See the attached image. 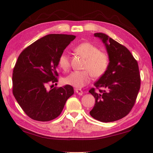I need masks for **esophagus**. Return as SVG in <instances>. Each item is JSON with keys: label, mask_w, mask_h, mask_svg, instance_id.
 <instances>
[{"label": "esophagus", "mask_w": 153, "mask_h": 153, "mask_svg": "<svg viewBox=\"0 0 153 153\" xmlns=\"http://www.w3.org/2000/svg\"><path fill=\"white\" fill-rule=\"evenodd\" d=\"M76 92L77 93V94H79V95H80V96H82L83 94H84V92H83V91H82V90L77 89V88L76 89Z\"/></svg>", "instance_id": "esophagus-1"}]
</instances>
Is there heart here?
<instances>
[{
    "mask_svg": "<svg viewBox=\"0 0 153 153\" xmlns=\"http://www.w3.org/2000/svg\"><path fill=\"white\" fill-rule=\"evenodd\" d=\"M74 51L85 58L83 65V71H75L65 77L63 79L65 84L77 88L84 87L88 84L91 76L94 78L101 77L107 71L109 58L107 53L100 51L99 48L90 42H83L76 46ZM60 68L67 71L69 69V56L66 53H62L58 59Z\"/></svg>",
    "mask_w": 153,
    "mask_h": 153,
    "instance_id": "b5f03b06",
    "label": "heart"
}]
</instances>
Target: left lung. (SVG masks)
Wrapping results in <instances>:
<instances>
[{
  "mask_svg": "<svg viewBox=\"0 0 153 153\" xmlns=\"http://www.w3.org/2000/svg\"><path fill=\"white\" fill-rule=\"evenodd\" d=\"M94 35L105 45L109 65L105 74L94 84L100 92H96L94 88L89 90L95 98L90 114L98 121L112 122L126 117L135 104L141 81L138 64L126 46L105 33Z\"/></svg>",
  "mask_w": 153,
  "mask_h": 153,
  "instance_id": "8db88e82",
  "label": "left lung"
}]
</instances>
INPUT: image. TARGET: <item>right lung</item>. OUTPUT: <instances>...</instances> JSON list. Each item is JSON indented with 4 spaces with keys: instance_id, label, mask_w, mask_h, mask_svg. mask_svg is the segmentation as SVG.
Masks as SVG:
<instances>
[{
    "instance_id": "obj_1",
    "label": "right lung",
    "mask_w": 153,
    "mask_h": 153,
    "mask_svg": "<svg viewBox=\"0 0 153 153\" xmlns=\"http://www.w3.org/2000/svg\"><path fill=\"white\" fill-rule=\"evenodd\" d=\"M76 36L48 34L23 51L13 71V94L25 113L33 120L48 121L61 113L67 100L74 94L71 86L50 90L58 82L59 56Z\"/></svg>"
}]
</instances>
